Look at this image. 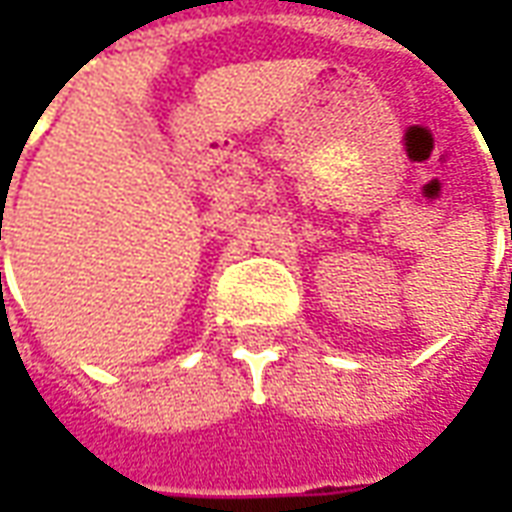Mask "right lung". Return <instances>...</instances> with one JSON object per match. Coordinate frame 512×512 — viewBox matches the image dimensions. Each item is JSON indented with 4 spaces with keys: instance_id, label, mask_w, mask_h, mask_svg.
I'll return each instance as SVG.
<instances>
[{
    "instance_id": "right-lung-1",
    "label": "right lung",
    "mask_w": 512,
    "mask_h": 512,
    "mask_svg": "<svg viewBox=\"0 0 512 512\" xmlns=\"http://www.w3.org/2000/svg\"><path fill=\"white\" fill-rule=\"evenodd\" d=\"M0 238H2V235H0Z\"/></svg>"
}]
</instances>
